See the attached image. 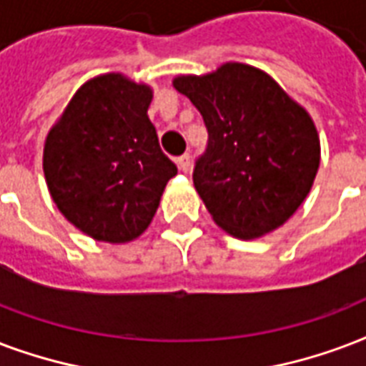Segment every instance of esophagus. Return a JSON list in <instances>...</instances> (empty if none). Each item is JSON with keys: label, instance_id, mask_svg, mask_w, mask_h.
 <instances>
[{"label": "esophagus", "instance_id": "1", "mask_svg": "<svg viewBox=\"0 0 366 366\" xmlns=\"http://www.w3.org/2000/svg\"><path fill=\"white\" fill-rule=\"evenodd\" d=\"M177 164H178V169H180V171L188 172L189 171V155H188V153L180 155V157L177 159Z\"/></svg>", "mask_w": 366, "mask_h": 366}]
</instances>
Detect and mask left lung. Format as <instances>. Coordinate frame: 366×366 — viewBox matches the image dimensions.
I'll return each instance as SVG.
<instances>
[{
    "instance_id": "obj_1",
    "label": "left lung",
    "mask_w": 366,
    "mask_h": 366,
    "mask_svg": "<svg viewBox=\"0 0 366 366\" xmlns=\"http://www.w3.org/2000/svg\"><path fill=\"white\" fill-rule=\"evenodd\" d=\"M172 86L207 127L194 186L213 220L239 239L282 227L311 192L320 163L313 119L261 69L224 63Z\"/></svg>"
}]
</instances>
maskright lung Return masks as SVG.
Wrapping results in <instances>:
<instances>
[{"mask_svg":"<svg viewBox=\"0 0 366 366\" xmlns=\"http://www.w3.org/2000/svg\"><path fill=\"white\" fill-rule=\"evenodd\" d=\"M153 92L121 72L82 84L44 146L53 202L97 242L124 244L144 232L177 164L147 117Z\"/></svg>","mask_w":366,"mask_h":366,"instance_id":"right-lung-1","label":"right lung"}]
</instances>
